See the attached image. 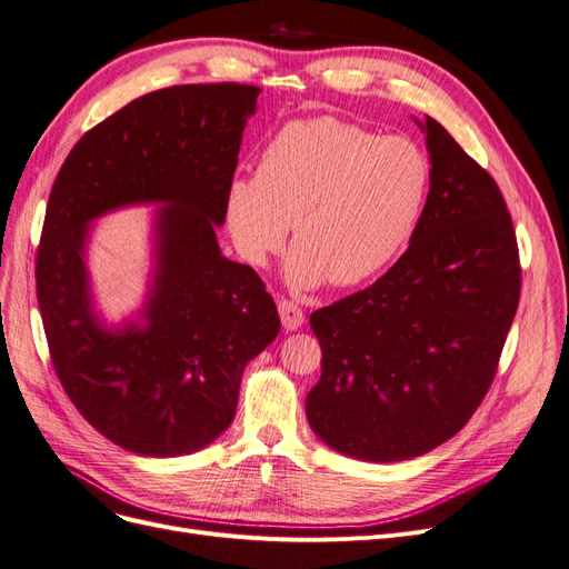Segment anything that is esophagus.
<instances>
[{
    "mask_svg": "<svg viewBox=\"0 0 569 569\" xmlns=\"http://www.w3.org/2000/svg\"><path fill=\"white\" fill-rule=\"evenodd\" d=\"M278 310H280V320H282V327L287 331H297L303 327L306 322V312L301 310L299 303L293 301H287V299H280L278 301Z\"/></svg>",
    "mask_w": 569,
    "mask_h": 569,
    "instance_id": "obj_1",
    "label": "esophagus"
}]
</instances>
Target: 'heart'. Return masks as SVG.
Listing matches in <instances>:
<instances>
[{
    "mask_svg": "<svg viewBox=\"0 0 569 569\" xmlns=\"http://www.w3.org/2000/svg\"><path fill=\"white\" fill-rule=\"evenodd\" d=\"M431 166L408 138H380L331 117L287 123L263 149L257 177L229 189V231L242 259L263 266L287 240V282L315 289L376 278L411 242Z\"/></svg>",
    "mask_w": 569,
    "mask_h": 569,
    "instance_id": "1",
    "label": "heart"
}]
</instances>
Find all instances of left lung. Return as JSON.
<instances>
[{
	"label": "left lung",
	"mask_w": 569,
	"mask_h": 569,
	"mask_svg": "<svg viewBox=\"0 0 569 569\" xmlns=\"http://www.w3.org/2000/svg\"><path fill=\"white\" fill-rule=\"evenodd\" d=\"M422 219L371 287L310 315L322 376L306 397L312 431L369 462L425 456L481 406L520 297L511 214L495 179L431 117Z\"/></svg>",
	"instance_id": "obj_1"
}]
</instances>
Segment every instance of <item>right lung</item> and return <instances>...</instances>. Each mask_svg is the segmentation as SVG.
Returning <instances> with one entry per match:
<instances>
[{
	"instance_id": "add662e5",
	"label": "right lung",
	"mask_w": 569,
	"mask_h": 569,
	"mask_svg": "<svg viewBox=\"0 0 569 569\" xmlns=\"http://www.w3.org/2000/svg\"><path fill=\"white\" fill-rule=\"evenodd\" d=\"M261 88L153 90L88 130L62 163L37 252L53 369L102 437L147 458L189 456L231 425L240 378L280 331L254 268L221 257L217 226ZM161 201L143 320L109 330L82 261L89 221Z\"/></svg>"
}]
</instances>
